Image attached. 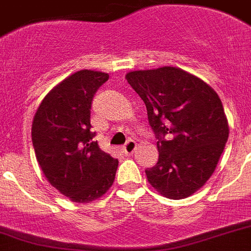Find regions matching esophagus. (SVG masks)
Listing matches in <instances>:
<instances>
[{"mask_svg": "<svg viewBox=\"0 0 251 251\" xmlns=\"http://www.w3.org/2000/svg\"><path fill=\"white\" fill-rule=\"evenodd\" d=\"M137 148V142L135 141H128L127 143L123 146V151L126 154H132Z\"/></svg>", "mask_w": 251, "mask_h": 251, "instance_id": "esophagus-1", "label": "esophagus"}]
</instances>
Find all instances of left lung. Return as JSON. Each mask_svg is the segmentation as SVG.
<instances>
[{
	"instance_id": "obj_1",
	"label": "left lung",
	"mask_w": 251,
	"mask_h": 251,
	"mask_svg": "<svg viewBox=\"0 0 251 251\" xmlns=\"http://www.w3.org/2000/svg\"><path fill=\"white\" fill-rule=\"evenodd\" d=\"M147 107L157 137L158 163L146 174L159 194L184 199L214 173L229 137L217 92L176 67L133 71L126 75Z\"/></svg>"
}]
</instances>
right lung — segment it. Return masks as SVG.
I'll return each mask as SVG.
<instances>
[{
    "instance_id": "1",
    "label": "right lung",
    "mask_w": 251,
    "mask_h": 251,
    "mask_svg": "<svg viewBox=\"0 0 251 251\" xmlns=\"http://www.w3.org/2000/svg\"><path fill=\"white\" fill-rule=\"evenodd\" d=\"M109 75L82 70L43 98L32 123L37 162L52 187L75 203H92L112 187L118 160L94 141L91 107Z\"/></svg>"
}]
</instances>
